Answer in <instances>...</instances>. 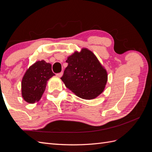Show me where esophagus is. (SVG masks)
<instances>
[{"instance_id":"1","label":"esophagus","mask_w":152,"mask_h":152,"mask_svg":"<svg viewBox=\"0 0 152 152\" xmlns=\"http://www.w3.org/2000/svg\"><path fill=\"white\" fill-rule=\"evenodd\" d=\"M63 73L62 72H59V73H57V74H56V75H57V77H59V78H61V77L63 76Z\"/></svg>"}]
</instances>
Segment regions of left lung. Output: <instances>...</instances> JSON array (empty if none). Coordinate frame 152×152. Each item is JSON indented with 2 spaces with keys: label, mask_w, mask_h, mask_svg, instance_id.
Here are the masks:
<instances>
[{
  "label": "left lung",
  "mask_w": 152,
  "mask_h": 152,
  "mask_svg": "<svg viewBox=\"0 0 152 152\" xmlns=\"http://www.w3.org/2000/svg\"><path fill=\"white\" fill-rule=\"evenodd\" d=\"M68 66L61 79L75 95L83 99H93L102 93L108 80L106 69L92 51L82 48L68 57Z\"/></svg>",
  "instance_id": "1"
}]
</instances>
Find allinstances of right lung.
Listing matches in <instances>:
<instances>
[{
	"mask_svg": "<svg viewBox=\"0 0 152 152\" xmlns=\"http://www.w3.org/2000/svg\"><path fill=\"white\" fill-rule=\"evenodd\" d=\"M55 74L51 65L44 60L38 61L27 70L21 82L22 96L28 103H34L41 99L48 80Z\"/></svg>",
	"mask_w": 152,
	"mask_h": 152,
	"instance_id": "obj_1",
	"label": "right lung"
}]
</instances>
